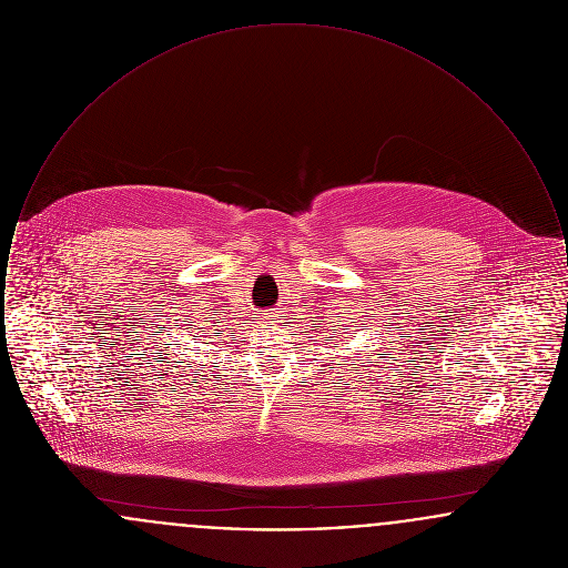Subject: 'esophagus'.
I'll return each mask as SVG.
<instances>
[{
	"label": "esophagus",
	"instance_id": "1",
	"mask_svg": "<svg viewBox=\"0 0 568 568\" xmlns=\"http://www.w3.org/2000/svg\"><path fill=\"white\" fill-rule=\"evenodd\" d=\"M266 320H271V322H276V320H281V315H278V313H266Z\"/></svg>",
	"mask_w": 568,
	"mask_h": 568
}]
</instances>
